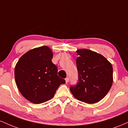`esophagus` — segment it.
Segmentation results:
<instances>
[{"mask_svg": "<svg viewBox=\"0 0 128 128\" xmlns=\"http://www.w3.org/2000/svg\"><path fill=\"white\" fill-rule=\"evenodd\" d=\"M65 80H66V82L68 83V81H69V78H66Z\"/></svg>", "mask_w": 128, "mask_h": 128, "instance_id": "obj_1", "label": "esophagus"}]
</instances>
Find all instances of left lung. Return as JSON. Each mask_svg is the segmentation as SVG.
<instances>
[{"label": "left lung", "mask_w": 128, "mask_h": 128, "mask_svg": "<svg viewBox=\"0 0 128 128\" xmlns=\"http://www.w3.org/2000/svg\"><path fill=\"white\" fill-rule=\"evenodd\" d=\"M78 80L70 88L73 96L88 104L99 102L107 94L113 82L112 66L104 56L86 49H78Z\"/></svg>", "instance_id": "obj_1"}]
</instances>
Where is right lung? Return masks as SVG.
<instances>
[{
  "instance_id": "right-lung-1",
  "label": "right lung",
  "mask_w": 128,
  "mask_h": 128,
  "mask_svg": "<svg viewBox=\"0 0 128 128\" xmlns=\"http://www.w3.org/2000/svg\"><path fill=\"white\" fill-rule=\"evenodd\" d=\"M53 52L48 46L30 50L22 55L14 70L16 83L22 96L36 104L51 99L64 79L57 74L52 62Z\"/></svg>"
}]
</instances>
